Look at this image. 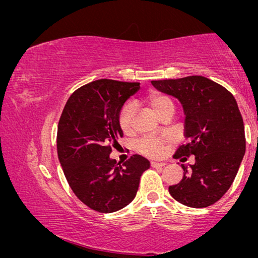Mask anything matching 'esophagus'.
Instances as JSON below:
<instances>
[{
	"instance_id": "obj_1",
	"label": "esophagus",
	"mask_w": 258,
	"mask_h": 258,
	"mask_svg": "<svg viewBox=\"0 0 258 258\" xmlns=\"http://www.w3.org/2000/svg\"><path fill=\"white\" fill-rule=\"evenodd\" d=\"M166 165V162H162V161H152L151 162V166L153 167V168H161V167H164Z\"/></svg>"
}]
</instances>
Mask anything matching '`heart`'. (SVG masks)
I'll return each instance as SVG.
<instances>
[{
	"label": "heart",
	"mask_w": 258,
	"mask_h": 258,
	"mask_svg": "<svg viewBox=\"0 0 258 258\" xmlns=\"http://www.w3.org/2000/svg\"><path fill=\"white\" fill-rule=\"evenodd\" d=\"M145 101L157 113L161 119L166 117L167 114H173L175 111V103L173 98L168 94L151 91L145 98ZM134 115H136V106L132 103H126L121 107L120 113H119L118 122L122 132L125 134H131L134 128ZM167 146V141L164 139H158V138H143L138 144V151L141 154L147 155V157L157 158L161 157L165 153Z\"/></svg>",
	"instance_id": "b5f03b06"
}]
</instances>
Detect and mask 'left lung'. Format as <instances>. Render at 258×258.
<instances>
[{"label": "left lung", "mask_w": 258, "mask_h": 258, "mask_svg": "<svg viewBox=\"0 0 258 258\" xmlns=\"http://www.w3.org/2000/svg\"><path fill=\"white\" fill-rule=\"evenodd\" d=\"M159 91L177 98L182 104L186 145L174 158L194 165H181L183 177L169 186L173 199L191 208H206L217 202L238 172L245 153L244 125L237 103L226 88L202 76L152 81Z\"/></svg>", "instance_id": "8db88e82"}]
</instances>
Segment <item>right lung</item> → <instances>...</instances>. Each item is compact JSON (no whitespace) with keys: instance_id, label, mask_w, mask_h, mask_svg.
I'll list each match as a JSON object with an SVG mask.
<instances>
[{"instance_id":"add662e5","label":"right lung","mask_w":258,"mask_h":258,"mask_svg":"<svg viewBox=\"0 0 258 258\" xmlns=\"http://www.w3.org/2000/svg\"><path fill=\"white\" fill-rule=\"evenodd\" d=\"M139 83L98 79L71 94L57 131L58 159L76 197L99 213H113L136 198L150 161L134 154L120 165L110 158L122 137L118 118Z\"/></svg>"}]
</instances>
